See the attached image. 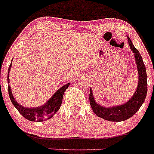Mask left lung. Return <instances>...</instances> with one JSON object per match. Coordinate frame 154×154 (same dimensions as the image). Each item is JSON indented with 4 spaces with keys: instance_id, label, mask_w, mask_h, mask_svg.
I'll use <instances>...</instances> for the list:
<instances>
[{
    "instance_id": "obj_1",
    "label": "left lung",
    "mask_w": 154,
    "mask_h": 154,
    "mask_svg": "<svg viewBox=\"0 0 154 154\" xmlns=\"http://www.w3.org/2000/svg\"><path fill=\"white\" fill-rule=\"evenodd\" d=\"M128 42L130 48L134 53L137 67L138 69V85L136 92L131 99L126 103L116 106L103 107L96 103L92 95V89L89 93V103L93 112L99 117L103 118L111 122H120L130 119L140 108L146 99L147 92V78H146V68L143 61L138 50L133 46V42L128 37Z\"/></svg>"
}]
</instances>
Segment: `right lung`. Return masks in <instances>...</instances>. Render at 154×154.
<instances>
[{"instance_id": "1", "label": "right lung", "mask_w": 154, "mask_h": 154, "mask_svg": "<svg viewBox=\"0 0 154 154\" xmlns=\"http://www.w3.org/2000/svg\"><path fill=\"white\" fill-rule=\"evenodd\" d=\"M11 64L8 68V82L9 83V71H10ZM70 83H68L64 86L61 87L60 89H58L51 99L43 106L35 107V108H27V107L22 106L21 105L17 103L13 95H12L11 90V86L8 85V93L9 96L11 100L12 104L14 106L16 109L18 110V112L24 116L25 119H28L30 121H37V122H42V121L49 119L55 115V112L59 109L62 102V98L65 91L67 89L68 87L69 86Z\"/></svg>"}]
</instances>
